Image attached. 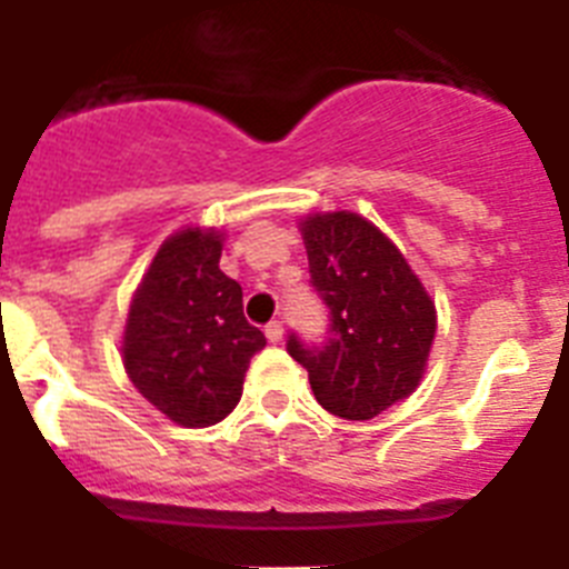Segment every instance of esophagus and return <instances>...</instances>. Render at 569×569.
Instances as JSON below:
<instances>
[{
	"mask_svg": "<svg viewBox=\"0 0 569 569\" xmlns=\"http://www.w3.org/2000/svg\"><path fill=\"white\" fill-rule=\"evenodd\" d=\"M264 336H268L270 345H279L281 336H284V328H281V321H270L268 328H264Z\"/></svg>",
	"mask_w": 569,
	"mask_h": 569,
	"instance_id": "esophagus-1",
	"label": "esophagus"
}]
</instances>
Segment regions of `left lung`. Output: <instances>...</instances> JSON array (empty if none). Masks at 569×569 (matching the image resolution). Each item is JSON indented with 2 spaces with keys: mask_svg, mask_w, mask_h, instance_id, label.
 <instances>
[{
  "mask_svg": "<svg viewBox=\"0 0 569 569\" xmlns=\"http://www.w3.org/2000/svg\"><path fill=\"white\" fill-rule=\"evenodd\" d=\"M310 284L330 310L328 339L288 353L308 370L325 410L367 421L419 387L436 339V305L401 250L359 213L301 219Z\"/></svg>",
  "mask_w": 569,
  "mask_h": 569,
  "instance_id": "obj_1",
  "label": "left lung"
}]
</instances>
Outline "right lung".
<instances>
[{
    "instance_id": "1",
    "label": "right lung",
    "mask_w": 569,
    "mask_h": 569,
    "mask_svg": "<svg viewBox=\"0 0 569 569\" xmlns=\"http://www.w3.org/2000/svg\"><path fill=\"white\" fill-rule=\"evenodd\" d=\"M222 233L184 228L164 239L130 301L122 359L156 410L210 427L239 405L264 333L244 319L239 281L219 270Z\"/></svg>"
}]
</instances>
